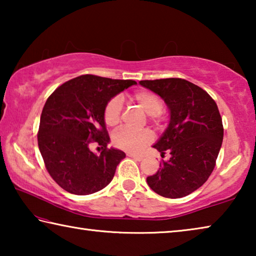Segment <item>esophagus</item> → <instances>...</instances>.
I'll return each instance as SVG.
<instances>
[{"instance_id":"esophagus-1","label":"esophagus","mask_w":256,"mask_h":256,"mask_svg":"<svg viewBox=\"0 0 256 256\" xmlns=\"http://www.w3.org/2000/svg\"><path fill=\"white\" fill-rule=\"evenodd\" d=\"M128 157L133 158L134 160H138V162H141L142 159H144V157L142 156H138V154H128Z\"/></svg>"}]
</instances>
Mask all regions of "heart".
Returning <instances> with one entry per match:
<instances>
[{"mask_svg": "<svg viewBox=\"0 0 256 256\" xmlns=\"http://www.w3.org/2000/svg\"><path fill=\"white\" fill-rule=\"evenodd\" d=\"M133 100L136 102L142 107L146 114H149L150 118L154 122H158L160 118L164 104L162 98L157 94L149 90H140L132 96ZM123 110V102L120 97H112L106 104L104 110V120L108 126H115L120 120V115ZM154 140V136L149 130H132L128 128H122L116 131L112 136V142L116 146L128 152H138L144 146L151 144Z\"/></svg>", "mask_w": 256, "mask_h": 256, "instance_id": "heart-1", "label": "heart"}]
</instances>
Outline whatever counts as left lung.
<instances>
[{"mask_svg": "<svg viewBox=\"0 0 256 256\" xmlns=\"http://www.w3.org/2000/svg\"><path fill=\"white\" fill-rule=\"evenodd\" d=\"M170 108V120L154 148L170 158L146 177L159 196L178 198L206 183L216 166L224 138L222 120L216 102L200 86L180 78L142 80Z\"/></svg>", "mask_w": 256, "mask_h": 256, "instance_id": "8db88e82", "label": "left lung"}]
</instances>
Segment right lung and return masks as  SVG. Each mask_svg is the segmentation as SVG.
<instances>
[{
    "label": "right lung",
    "instance_id": "1",
    "mask_svg": "<svg viewBox=\"0 0 256 256\" xmlns=\"http://www.w3.org/2000/svg\"><path fill=\"white\" fill-rule=\"evenodd\" d=\"M92 74L76 76L60 86L42 108L38 146L47 172L66 192L88 196L110 183L125 154L107 148L110 138L104 120L110 99L136 84ZM97 142V156L88 144Z\"/></svg>",
    "mask_w": 256,
    "mask_h": 256
}]
</instances>
